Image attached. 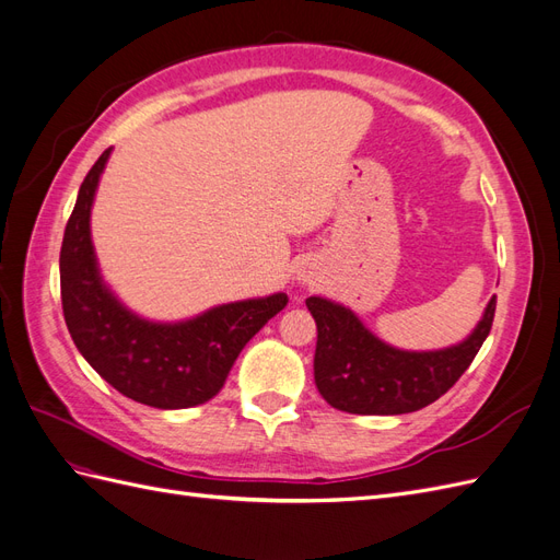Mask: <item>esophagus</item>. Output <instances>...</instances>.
<instances>
[{
	"label": "esophagus",
	"mask_w": 560,
	"mask_h": 560,
	"mask_svg": "<svg viewBox=\"0 0 560 560\" xmlns=\"http://www.w3.org/2000/svg\"><path fill=\"white\" fill-rule=\"evenodd\" d=\"M296 280L301 282V284H313V280H315V273H313V266H306V268H301L299 273H296Z\"/></svg>",
	"instance_id": "esophagus-1"
}]
</instances>
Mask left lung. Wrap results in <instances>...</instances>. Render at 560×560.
Masks as SVG:
<instances>
[{
	"instance_id": "8db88e82",
	"label": "left lung",
	"mask_w": 560,
	"mask_h": 560,
	"mask_svg": "<svg viewBox=\"0 0 560 560\" xmlns=\"http://www.w3.org/2000/svg\"><path fill=\"white\" fill-rule=\"evenodd\" d=\"M317 325L315 385L334 409L358 416H399L436 401L477 358L493 327L495 296L460 343L401 350L385 343L360 315L325 296H308Z\"/></svg>"
}]
</instances>
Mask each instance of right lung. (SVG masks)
Returning a JSON list of instances; mask_svg holds the SVG:
<instances>
[{
	"label": "right lung",
	"mask_w": 560,
	"mask_h": 560,
	"mask_svg": "<svg viewBox=\"0 0 560 560\" xmlns=\"http://www.w3.org/2000/svg\"><path fill=\"white\" fill-rule=\"evenodd\" d=\"M112 149L79 186L60 249V294L77 350L118 393L175 411L206 404L224 387L249 338L287 306L276 292L159 322L130 311L105 282L91 235V210Z\"/></svg>",
	"instance_id": "right-lung-1"
}]
</instances>
